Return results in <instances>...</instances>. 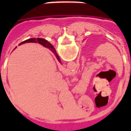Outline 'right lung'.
<instances>
[{
    "label": "right lung",
    "instance_id": "1",
    "mask_svg": "<svg viewBox=\"0 0 131 131\" xmlns=\"http://www.w3.org/2000/svg\"><path fill=\"white\" fill-rule=\"evenodd\" d=\"M40 43V44H41L42 46L48 48L50 49V50H51L54 53H55V54H56V56H57L58 60L60 61V58H59L58 55H57V53H56V50H55V49L54 48V47L52 46L51 44L49 43L48 40H45L44 38H29V39H27V40H24V41H23V42H21L19 45H21V44H23V43Z\"/></svg>",
    "mask_w": 131,
    "mask_h": 131
}]
</instances>
